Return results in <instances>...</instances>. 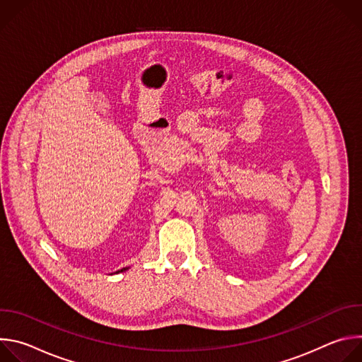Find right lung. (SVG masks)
I'll use <instances>...</instances> for the list:
<instances>
[{"label":"right lung","mask_w":362,"mask_h":362,"mask_svg":"<svg viewBox=\"0 0 362 362\" xmlns=\"http://www.w3.org/2000/svg\"><path fill=\"white\" fill-rule=\"evenodd\" d=\"M126 269H127V268H123V269H122V271H119V272H123V271H126Z\"/></svg>","instance_id":"add662e5"}]
</instances>
